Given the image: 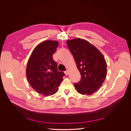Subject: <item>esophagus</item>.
<instances>
[{"label":"esophagus","mask_w":131,"mask_h":131,"mask_svg":"<svg viewBox=\"0 0 131 131\" xmlns=\"http://www.w3.org/2000/svg\"><path fill=\"white\" fill-rule=\"evenodd\" d=\"M64 73H65V74H66V76H68V74H69V71H68V70H66V71H64Z\"/></svg>","instance_id":"1"}]
</instances>
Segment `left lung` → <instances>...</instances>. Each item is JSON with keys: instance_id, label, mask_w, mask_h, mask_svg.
I'll use <instances>...</instances> for the list:
<instances>
[{"instance_id": "1", "label": "left lung", "mask_w": 131, "mask_h": 131, "mask_svg": "<svg viewBox=\"0 0 131 131\" xmlns=\"http://www.w3.org/2000/svg\"><path fill=\"white\" fill-rule=\"evenodd\" d=\"M81 79L74 83L81 94L91 95L102 85L107 74V63L101 52L88 41L75 38L67 41Z\"/></svg>"}]
</instances>
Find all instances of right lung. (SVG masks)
<instances>
[{"mask_svg": "<svg viewBox=\"0 0 131 131\" xmlns=\"http://www.w3.org/2000/svg\"><path fill=\"white\" fill-rule=\"evenodd\" d=\"M59 42L46 40L37 45L28 60L26 73L30 86L38 93L48 96L58 90L65 73L58 70L57 63L53 55Z\"/></svg>", "mask_w": 131, "mask_h": 131, "instance_id": "right-lung-1", "label": "right lung"}]
</instances>
